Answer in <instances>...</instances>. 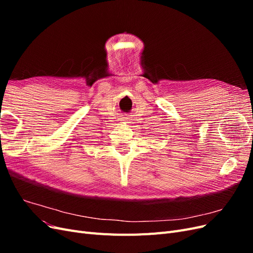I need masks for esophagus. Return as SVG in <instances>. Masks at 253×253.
I'll return each instance as SVG.
<instances>
[{
    "mask_svg": "<svg viewBox=\"0 0 253 253\" xmlns=\"http://www.w3.org/2000/svg\"><path fill=\"white\" fill-rule=\"evenodd\" d=\"M126 124H127V122H126Z\"/></svg>",
    "mask_w": 253,
    "mask_h": 253,
    "instance_id": "34e87169",
    "label": "esophagus"
}]
</instances>
